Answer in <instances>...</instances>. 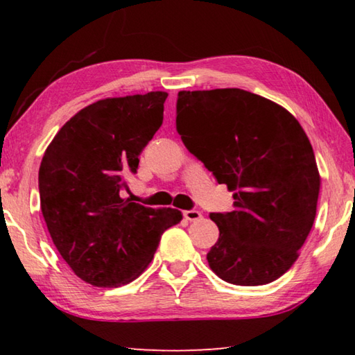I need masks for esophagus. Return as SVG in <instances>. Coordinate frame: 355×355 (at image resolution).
I'll list each match as a JSON object with an SVG mask.
<instances>
[{
    "instance_id": "34e87169",
    "label": "esophagus",
    "mask_w": 355,
    "mask_h": 355,
    "mask_svg": "<svg viewBox=\"0 0 355 355\" xmlns=\"http://www.w3.org/2000/svg\"><path fill=\"white\" fill-rule=\"evenodd\" d=\"M183 216H184V219L189 220V222H196V220L202 219V213L197 211V209H186Z\"/></svg>"
}]
</instances>
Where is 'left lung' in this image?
Returning a JSON list of instances; mask_svg holds the SVG:
<instances>
[{"label":"left lung","instance_id":"1","mask_svg":"<svg viewBox=\"0 0 355 355\" xmlns=\"http://www.w3.org/2000/svg\"><path fill=\"white\" fill-rule=\"evenodd\" d=\"M177 131L235 199L233 211L209 214L219 228L209 268L233 285L277 280L297 260L316 216L321 178L304 128L260 95L213 89L178 92Z\"/></svg>","mask_w":355,"mask_h":355}]
</instances>
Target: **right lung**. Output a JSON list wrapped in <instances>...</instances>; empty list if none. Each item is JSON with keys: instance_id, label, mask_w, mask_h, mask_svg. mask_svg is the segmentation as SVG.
<instances>
[{"instance_id": "right-lung-1", "label": "right lung", "mask_w": 355, "mask_h": 355, "mask_svg": "<svg viewBox=\"0 0 355 355\" xmlns=\"http://www.w3.org/2000/svg\"><path fill=\"white\" fill-rule=\"evenodd\" d=\"M166 92L105 98L83 107L46 147L39 169L40 208L61 257L101 288L144 272L161 235L183 219L173 208L123 199L125 177L163 123Z\"/></svg>"}]
</instances>
